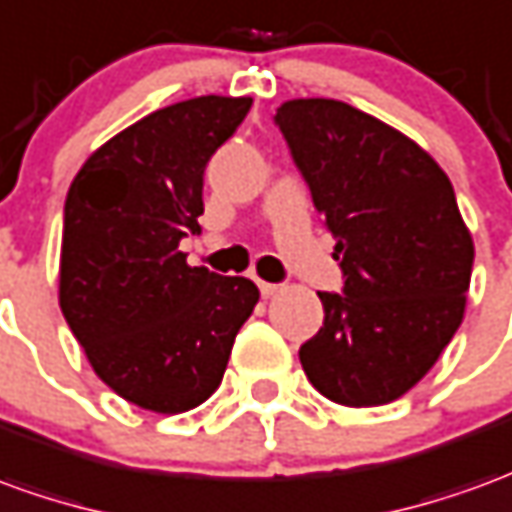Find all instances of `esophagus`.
I'll list each match as a JSON object with an SVG mask.
<instances>
[{
  "mask_svg": "<svg viewBox=\"0 0 512 512\" xmlns=\"http://www.w3.org/2000/svg\"><path fill=\"white\" fill-rule=\"evenodd\" d=\"M257 288H260V293H263V296H274V293H280L282 291V285H277V282H257Z\"/></svg>",
  "mask_w": 512,
  "mask_h": 512,
  "instance_id": "34e87169",
  "label": "esophagus"
}]
</instances>
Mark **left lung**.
Returning a JSON list of instances; mask_svg holds the SVG:
<instances>
[{"mask_svg": "<svg viewBox=\"0 0 512 512\" xmlns=\"http://www.w3.org/2000/svg\"><path fill=\"white\" fill-rule=\"evenodd\" d=\"M274 124L343 271V293L318 291L324 327L302 343V368L338 405H388L463 321L474 244L455 188L416 141L338 99H291Z\"/></svg>", "mask_w": 512, "mask_h": 512, "instance_id": "obj_1", "label": "left lung"}]
</instances>
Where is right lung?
I'll use <instances>...</instances> for the list:
<instances>
[{
	"instance_id": "add662e5",
	"label": "right lung",
	"mask_w": 512,
	"mask_h": 512,
	"mask_svg": "<svg viewBox=\"0 0 512 512\" xmlns=\"http://www.w3.org/2000/svg\"><path fill=\"white\" fill-rule=\"evenodd\" d=\"M252 107L196 96L149 113L99 146L63 207L60 310L96 377L132 405L185 413L216 391L260 291L188 266L205 166Z\"/></svg>"
}]
</instances>
